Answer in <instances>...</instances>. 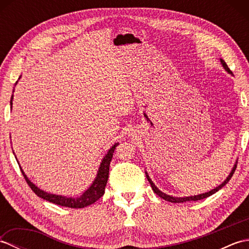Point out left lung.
<instances>
[{
    "mask_svg": "<svg viewBox=\"0 0 249 249\" xmlns=\"http://www.w3.org/2000/svg\"><path fill=\"white\" fill-rule=\"evenodd\" d=\"M220 63H221V65H223V67L225 68V71H228L229 73H231V75H232V72H231V71L229 70L228 65L226 64V62H225L223 59H220ZM236 163H237V161H235L233 168H232L231 172L229 173V176L227 177V178L225 179V181H224L223 183H221L220 185H218L217 187H215L214 189L210 190V192H208V193L200 194V195H196V196H189V197H173V196H170V195H167V194H165V193H162L161 190H160V189H158V188L155 186V184L153 183V181L150 178L149 174H147L146 171H145V176H146L147 181H149L150 184H151L153 192H154L156 195L160 196V198H162L163 200H166V201H169V202H172V203H182V202H186V201H197V200H201V199L208 198V197H210V196H212L213 194H215L216 192H218V190H219L220 188H223V187L225 186V185L230 181V178H232V176H233V173H234L235 169H236Z\"/></svg>",
    "mask_w": 249,
    "mask_h": 249,
    "instance_id": "8db88e82",
    "label": "left lung"
}]
</instances>
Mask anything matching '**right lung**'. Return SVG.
Wrapping results in <instances>:
<instances>
[{"mask_svg":"<svg viewBox=\"0 0 249 249\" xmlns=\"http://www.w3.org/2000/svg\"><path fill=\"white\" fill-rule=\"evenodd\" d=\"M17 82H16V84H17ZM13 99H14V95H12V98H10V108L13 107ZM118 144H119V142H116V143H114L108 150L107 154L104 156V158L102 160V162H100L96 178H94V181L91 184V186H89L86 190V192H83V194L81 196H79V197H77V198L66 197V196H61V195H55V194H50V193L45 192V190L37 187L34 183H32L29 179V178L25 176V173L22 170V168L20 167V165H19V167L21 169V172H22V174H23L25 181L28 182L29 186L32 188V190H33V192L37 196H38L39 198H43L47 201H49V202H51V203H54V204L61 205V206H66V208L82 209V208H86V206H88V205L93 204L94 202H96V201L104 195L105 187H106V185H107L108 178H109L110 161H111V160H112L114 150H115V147L118 146ZM13 153H14V151H13ZM16 160H17V158H16Z\"/></svg>","mask_w":249,"mask_h":249,"instance_id":"right-lung-1","label":"right lung"}]
</instances>
